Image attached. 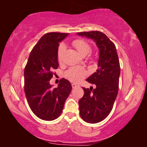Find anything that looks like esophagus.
Listing matches in <instances>:
<instances>
[{"label":"esophagus","instance_id":"34e87169","mask_svg":"<svg viewBox=\"0 0 147 147\" xmlns=\"http://www.w3.org/2000/svg\"><path fill=\"white\" fill-rule=\"evenodd\" d=\"M71 85H72V87H73V88H76V87L79 86L78 85V84H76V83H72Z\"/></svg>","mask_w":147,"mask_h":147}]
</instances>
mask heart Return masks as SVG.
<instances>
[{
    "mask_svg": "<svg viewBox=\"0 0 147 147\" xmlns=\"http://www.w3.org/2000/svg\"><path fill=\"white\" fill-rule=\"evenodd\" d=\"M73 45L76 48L77 51L82 55H86L91 51V47L88 43L83 40H76L73 42ZM65 47L62 44L59 46L58 49L57 58L58 60L61 61L62 54L65 51ZM87 74L86 71L82 67L74 66L69 68L65 73V76L71 82L74 83H78L82 81Z\"/></svg>",
    "mask_w": 147,
    "mask_h": 147,
    "instance_id": "1",
    "label": "heart"
}]
</instances>
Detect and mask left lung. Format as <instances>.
Returning <instances> with one entry per match:
<instances>
[{
  "instance_id": "8db88e82",
  "label": "left lung",
  "mask_w": 147,
  "mask_h": 147,
  "mask_svg": "<svg viewBox=\"0 0 147 147\" xmlns=\"http://www.w3.org/2000/svg\"><path fill=\"white\" fill-rule=\"evenodd\" d=\"M76 34L93 40L98 49L97 70L86 80L96 88H83L85 93L78 102L81 117L86 123H97L110 114L117 97L120 76L117 53L114 43L104 33L92 31Z\"/></svg>"
}]
</instances>
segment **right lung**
Returning <instances> with one entry per match:
<instances>
[{
  "label": "right lung",
  "mask_w": 147,
  "mask_h": 147,
  "mask_svg": "<svg viewBox=\"0 0 147 147\" xmlns=\"http://www.w3.org/2000/svg\"><path fill=\"white\" fill-rule=\"evenodd\" d=\"M68 33H49L43 35L31 52L24 69V92L30 109L37 117L53 121L62 113L72 89L71 83L62 78L57 88L49 81L53 69L59 67L58 47Z\"/></svg>",
  "instance_id": "right-lung-1"
}]
</instances>
